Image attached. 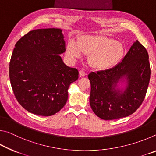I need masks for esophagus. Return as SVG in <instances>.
Returning <instances> with one entry per match:
<instances>
[{"label": "esophagus", "instance_id": "obj_1", "mask_svg": "<svg viewBox=\"0 0 156 156\" xmlns=\"http://www.w3.org/2000/svg\"><path fill=\"white\" fill-rule=\"evenodd\" d=\"M79 74H80V76H81V77H83V76H84L86 75V73L84 72L83 70H80V72H79Z\"/></svg>", "mask_w": 156, "mask_h": 156}]
</instances>
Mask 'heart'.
<instances>
[{
  "instance_id": "obj_1",
  "label": "heart",
  "mask_w": 156,
  "mask_h": 156,
  "mask_svg": "<svg viewBox=\"0 0 156 156\" xmlns=\"http://www.w3.org/2000/svg\"><path fill=\"white\" fill-rule=\"evenodd\" d=\"M71 58H80L82 54L88 56V62L97 70H106L115 66L122 58L125 47L122 43L101 35H84L77 42L71 41L66 47Z\"/></svg>"
}]
</instances>
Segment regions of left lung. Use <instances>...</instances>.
I'll list each match as a JSON object with an SVG mask.
<instances>
[{
  "instance_id": "1",
  "label": "left lung",
  "mask_w": 156,
  "mask_h": 156,
  "mask_svg": "<svg viewBox=\"0 0 156 156\" xmlns=\"http://www.w3.org/2000/svg\"><path fill=\"white\" fill-rule=\"evenodd\" d=\"M151 75L149 55L145 47L136 41L122 62L110 69L91 72L89 102L98 117L112 120L126 117L138 109L147 94ZM125 76V90H116L120 79Z\"/></svg>"
}]
</instances>
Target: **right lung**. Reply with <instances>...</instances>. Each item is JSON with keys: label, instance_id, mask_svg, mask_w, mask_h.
Listing matches in <instances>:
<instances>
[{"label": "right lung", "instance_id": "obj_1", "mask_svg": "<svg viewBox=\"0 0 156 156\" xmlns=\"http://www.w3.org/2000/svg\"><path fill=\"white\" fill-rule=\"evenodd\" d=\"M62 30L29 31L15 44L9 62L10 83L17 101L34 114L50 116L58 112L68 98L70 84L78 71L64 64Z\"/></svg>", "mask_w": 156, "mask_h": 156}]
</instances>
